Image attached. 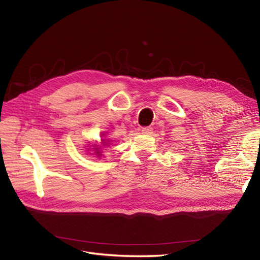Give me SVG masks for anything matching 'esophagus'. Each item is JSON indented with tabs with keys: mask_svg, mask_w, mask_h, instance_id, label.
Returning a JSON list of instances; mask_svg holds the SVG:
<instances>
[{
	"mask_svg": "<svg viewBox=\"0 0 260 260\" xmlns=\"http://www.w3.org/2000/svg\"><path fill=\"white\" fill-rule=\"evenodd\" d=\"M142 133L146 134V135H151L153 133V128H152V127H143Z\"/></svg>",
	"mask_w": 260,
	"mask_h": 260,
	"instance_id": "esophagus-1",
	"label": "esophagus"
}]
</instances>
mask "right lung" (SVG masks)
Masks as SVG:
<instances>
[{"label": "right lung", "instance_id": "1", "mask_svg": "<svg viewBox=\"0 0 260 260\" xmlns=\"http://www.w3.org/2000/svg\"><path fill=\"white\" fill-rule=\"evenodd\" d=\"M109 144V141L108 140H104V139H102V146H99V145H96V147H93L92 150L95 151V155L96 156H98V157H101L103 154H102V152H101V150L103 148V146H109L108 145Z\"/></svg>", "mask_w": 260, "mask_h": 260}]
</instances>
